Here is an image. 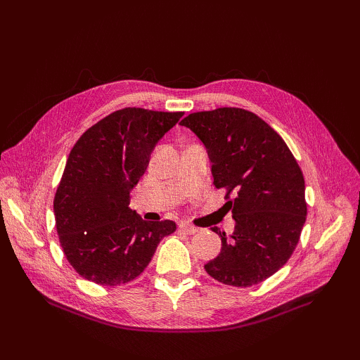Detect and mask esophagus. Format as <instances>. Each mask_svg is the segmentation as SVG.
<instances>
[{
	"instance_id": "esophagus-1",
	"label": "esophagus",
	"mask_w": 360,
	"mask_h": 360,
	"mask_svg": "<svg viewBox=\"0 0 360 360\" xmlns=\"http://www.w3.org/2000/svg\"><path fill=\"white\" fill-rule=\"evenodd\" d=\"M180 231H183L184 234H195V233H198V230L200 228H197V226H193V225H188V224H180Z\"/></svg>"
}]
</instances>
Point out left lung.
<instances>
[{"instance_id": "1", "label": "left lung", "mask_w": 360, "mask_h": 360, "mask_svg": "<svg viewBox=\"0 0 360 360\" xmlns=\"http://www.w3.org/2000/svg\"><path fill=\"white\" fill-rule=\"evenodd\" d=\"M207 148L214 186L225 189L234 233L214 226L221 254L204 266L213 279L252 287L284 266L307 221L304 179L285 141L242 108H217L181 120ZM233 198H231V195Z\"/></svg>"}]
</instances>
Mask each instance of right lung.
I'll return each mask as SVG.
<instances>
[{
  "mask_svg": "<svg viewBox=\"0 0 360 360\" xmlns=\"http://www.w3.org/2000/svg\"><path fill=\"white\" fill-rule=\"evenodd\" d=\"M183 112L123 108L76 141L53 198L63 252L76 274L99 285H122L143 274L176 222H147L129 209V193L158 141Z\"/></svg>",
  "mask_w": 360,
  "mask_h": 360,
  "instance_id": "1",
  "label": "right lung"
}]
</instances>
